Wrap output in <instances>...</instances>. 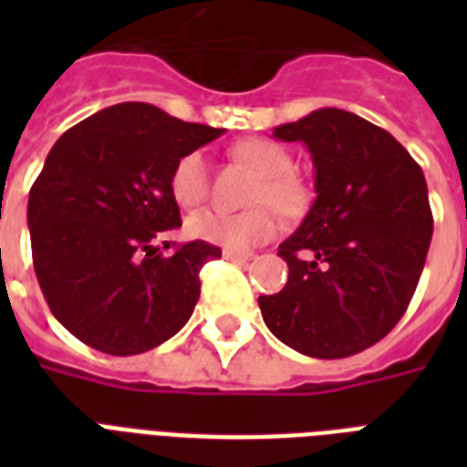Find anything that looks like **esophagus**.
Returning <instances> with one entry per match:
<instances>
[{
	"mask_svg": "<svg viewBox=\"0 0 467 467\" xmlns=\"http://www.w3.org/2000/svg\"><path fill=\"white\" fill-rule=\"evenodd\" d=\"M223 256H225L227 262H233V264H244L252 259V254H247V252H233V249H225Z\"/></svg>",
	"mask_w": 467,
	"mask_h": 467,
	"instance_id": "1",
	"label": "esophagus"
}]
</instances>
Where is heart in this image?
I'll return each mask as SVG.
<instances>
[{"label": "heart", "mask_w": 467, "mask_h": 467, "mask_svg": "<svg viewBox=\"0 0 467 467\" xmlns=\"http://www.w3.org/2000/svg\"><path fill=\"white\" fill-rule=\"evenodd\" d=\"M233 157L259 174V182L249 196L252 208L242 213L198 211L186 220V233L193 240L208 244H218L233 252H249L278 234L281 218L276 210L284 213L285 218H296L307 211L310 186L296 171H291V155L274 140L249 138L237 142ZM169 189L176 203L183 208L203 203V198L208 196V164L203 152L193 150L182 160H176L169 176Z\"/></svg>", "instance_id": "heart-1"}]
</instances>
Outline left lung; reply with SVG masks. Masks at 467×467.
I'll return each mask as SVG.
<instances>
[{
	"mask_svg": "<svg viewBox=\"0 0 467 467\" xmlns=\"http://www.w3.org/2000/svg\"><path fill=\"white\" fill-rule=\"evenodd\" d=\"M274 138L306 145L317 198L278 247L288 281L259 296L262 317L312 358L358 354L398 325L420 284L434 233L421 167L388 130L341 109L274 128Z\"/></svg>",
	"mask_w": 467,
	"mask_h": 467,
	"instance_id": "obj_1",
	"label": "left lung"
}]
</instances>
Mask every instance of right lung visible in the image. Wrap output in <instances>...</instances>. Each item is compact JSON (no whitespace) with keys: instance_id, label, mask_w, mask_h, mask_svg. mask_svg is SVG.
Segmentation results:
<instances>
[{"instance_id":"obj_1","label":"right lung","mask_w":467,"mask_h":467,"mask_svg":"<svg viewBox=\"0 0 467 467\" xmlns=\"http://www.w3.org/2000/svg\"><path fill=\"white\" fill-rule=\"evenodd\" d=\"M223 133L126 101L47 152L28 193L33 269L55 319L87 347L142 354L189 322L198 271L220 249L196 240L161 254L152 240L182 227L169 189L176 160Z\"/></svg>"}]
</instances>
